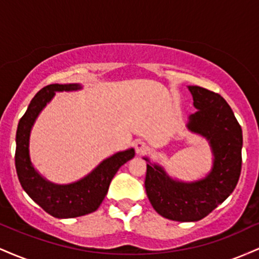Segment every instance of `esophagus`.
<instances>
[{"instance_id":"1","label":"esophagus","mask_w":259,"mask_h":259,"mask_svg":"<svg viewBox=\"0 0 259 259\" xmlns=\"http://www.w3.org/2000/svg\"><path fill=\"white\" fill-rule=\"evenodd\" d=\"M135 150H136V153L138 154H142L145 152V151L147 150V145L146 142L141 141V140H139V141L135 142Z\"/></svg>"}]
</instances>
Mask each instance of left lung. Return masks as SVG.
<instances>
[{
    "label": "left lung",
    "mask_w": 259,
    "mask_h": 259,
    "mask_svg": "<svg viewBox=\"0 0 259 259\" xmlns=\"http://www.w3.org/2000/svg\"><path fill=\"white\" fill-rule=\"evenodd\" d=\"M197 109L189 117L187 129L203 136L213 153V167L203 179H171L158 164L148 162L145 187L156 212L177 222H197L230 196L241 173L242 130L233 109L219 94L189 86Z\"/></svg>",
    "instance_id": "1"
}]
</instances>
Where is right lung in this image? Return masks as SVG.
I'll return each instance as SVG.
<instances>
[{
	"mask_svg": "<svg viewBox=\"0 0 259 259\" xmlns=\"http://www.w3.org/2000/svg\"><path fill=\"white\" fill-rule=\"evenodd\" d=\"M79 84H51L35 95L20 118L16 135V169L24 191L45 212L55 218H75L95 212L108 192L109 184L124 163L135 156L134 148L121 151L100 163L90 174L75 183L58 185L45 179L32 165L29 154L31 127L37 115L58 91H76Z\"/></svg>",
	"mask_w": 259,
	"mask_h": 259,
	"instance_id": "right-lung-1",
	"label": "right lung"
}]
</instances>
